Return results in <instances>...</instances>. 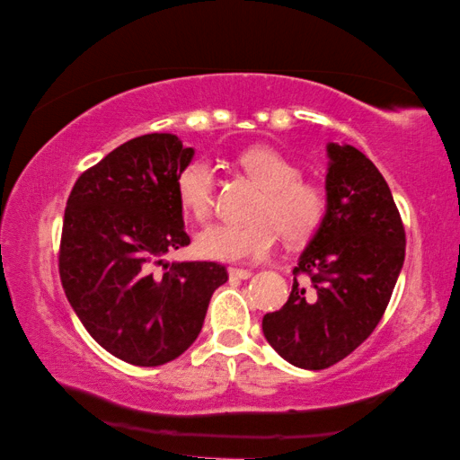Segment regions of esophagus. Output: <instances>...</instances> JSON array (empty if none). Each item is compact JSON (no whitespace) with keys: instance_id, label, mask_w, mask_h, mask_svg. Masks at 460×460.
<instances>
[{"instance_id":"1","label":"esophagus","mask_w":460,"mask_h":460,"mask_svg":"<svg viewBox=\"0 0 460 460\" xmlns=\"http://www.w3.org/2000/svg\"><path fill=\"white\" fill-rule=\"evenodd\" d=\"M228 275H230V279H251L252 270L238 269V267H230V269H228Z\"/></svg>"}]
</instances>
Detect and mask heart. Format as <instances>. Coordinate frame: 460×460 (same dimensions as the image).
I'll return each mask as SVG.
<instances>
[{
    "mask_svg": "<svg viewBox=\"0 0 460 460\" xmlns=\"http://www.w3.org/2000/svg\"><path fill=\"white\" fill-rule=\"evenodd\" d=\"M236 164L262 187L254 199L251 220L214 224L195 236V252L203 259L244 262L262 259L273 251L277 236L301 243L320 228L328 198L320 183L301 179L297 164L277 148L251 146L236 156ZM179 206L198 222L214 212L216 177L208 163H187L175 181Z\"/></svg>",
    "mask_w": 460,
    "mask_h": 460,
    "instance_id": "b5f03b06",
    "label": "heart"
}]
</instances>
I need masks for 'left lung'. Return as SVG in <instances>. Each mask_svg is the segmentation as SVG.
I'll list each match as a JSON object with an SVG mask.
<instances>
[{
  "label": "left lung",
  "mask_w": 460,
  "mask_h": 460,
  "mask_svg": "<svg viewBox=\"0 0 460 460\" xmlns=\"http://www.w3.org/2000/svg\"><path fill=\"white\" fill-rule=\"evenodd\" d=\"M326 217L293 269L291 296L262 318L267 342L320 371L363 344L387 310L405 259V230L379 169L350 145H328Z\"/></svg>",
  "instance_id": "left-lung-1"
}]
</instances>
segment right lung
Listing matches in <instances>:
<instances>
[{
	"mask_svg": "<svg viewBox=\"0 0 460 460\" xmlns=\"http://www.w3.org/2000/svg\"><path fill=\"white\" fill-rule=\"evenodd\" d=\"M191 159L193 148L175 134H145L83 171L66 199L58 248L65 296L97 344L137 367L183 355L212 293L228 281L217 262H163L190 244L175 181Z\"/></svg>",
	"mask_w": 460,
	"mask_h": 460,
	"instance_id": "1",
	"label": "right lung"
}]
</instances>
